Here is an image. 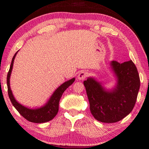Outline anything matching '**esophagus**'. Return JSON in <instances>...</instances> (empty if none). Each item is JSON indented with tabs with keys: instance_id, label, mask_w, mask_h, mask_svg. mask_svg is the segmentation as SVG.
I'll use <instances>...</instances> for the list:
<instances>
[{
	"instance_id": "obj_1",
	"label": "esophagus",
	"mask_w": 149,
	"mask_h": 149,
	"mask_svg": "<svg viewBox=\"0 0 149 149\" xmlns=\"http://www.w3.org/2000/svg\"><path fill=\"white\" fill-rule=\"evenodd\" d=\"M88 75V73L85 71H81L77 75L78 79L79 80H84Z\"/></svg>"
}]
</instances>
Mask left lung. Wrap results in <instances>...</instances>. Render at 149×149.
<instances>
[{"instance_id": "8db88e82", "label": "left lung", "mask_w": 149, "mask_h": 149, "mask_svg": "<svg viewBox=\"0 0 149 149\" xmlns=\"http://www.w3.org/2000/svg\"><path fill=\"white\" fill-rule=\"evenodd\" d=\"M111 68L117 78L114 89L108 91L93 77L84 81L89 101L90 110L96 120L115 123L132 112L140 87V78L132 60L123 63L112 61Z\"/></svg>"}]
</instances>
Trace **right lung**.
I'll use <instances>...</instances> for the list:
<instances>
[{
	"label": "right lung",
	"mask_w": 149,
	"mask_h": 149,
	"mask_svg": "<svg viewBox=\"0 0 149 149\" xmlns=\"http://www.w3.org/2000/svg\"><path fill=\"white\" fill-rule=\"evenodd\" d=\"M17 52L18 51L16 52V53L14 54V56L12 58L10 67V70L8 75H7L6 81L7 86H8V93L12 104H13L15 108L18 111L19 114L24 118H26L27 120H28L29 122L37 123L49 122V121L52 120L56 116L58 112L59 101L60 98H61L63 93L65 91V89L74 82L75 78H72V79L67 81H65L60 85L59 87H58V89H56L51 96V97L50 98L49 101L43 107L36 108V109H30V108L24 107V106L22 105L16 101L12 93L10 86V77L12 68H13L14 58L16 56Z\"/></svg>",
	"instance_id": "right-lung-1"
}]
</instances>
